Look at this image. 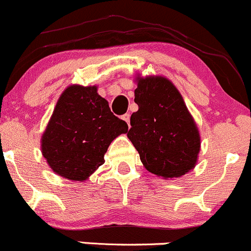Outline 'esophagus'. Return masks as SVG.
<instances>
[{"label": "esophagus", "mask_w": 251, "mask_h": 251, "mask_svg": "<svg viewBox=\"0 0 251 251\" xmlns=\"http://www.w3.org/2000/svg\"><path fill=\"white\" fill-rule=\"evenodd\" d=\"M122 118H123V121H126V125L129 126V122H130V115H129V113H126V115L122 116Z\"/></svg>", "instance_id": "1"}]
</instances>
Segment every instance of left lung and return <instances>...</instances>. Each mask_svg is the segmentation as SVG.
I'll return each mask as SVG.
<instances>
[{
	"mask_svg": "<svg viewBox=\"0 0 251 251\" xmlns=\"http://www.w3.org/2000/svg\"><path fill=\"white\" fill-rule=\"evenodd\" d=\"M139 110L130 117L129 140L149 172L165 179L184 176L195 167L200 134L194 118L173 83L165 76L136 78Z\"/></svg>",
	"mask_w": 251,
	"mask_h": 251,
	"instance_id": "8db88e82",
	"label": "left lung"
}]
</instances>
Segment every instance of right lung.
Instances as JSON below:
<instances>
[{
    "label": "right lung",
    "instance_id": "right-lung-1",
    "mask_svg": "<svg viewBox=\"0 0 251 251\" xmlns=\"http://www.w3.org/2000/svg\"><path fill=\"white\" fill-rule=\"evenodd\" d=\"M128 131L98 86H68L59 96L41 138V152L56 175L86 180L101 165L110 144Z\"/></svg>",
    "mask_w": 251,
    "mask_h": 251
}]
</instances>
